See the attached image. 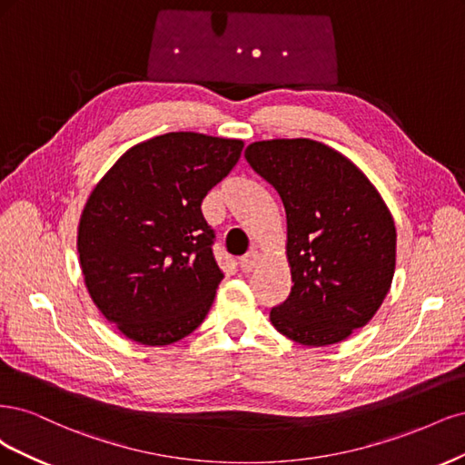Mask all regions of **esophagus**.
Wrapping results in <instances>:
<instances>
[{"instance_id":"esophagus-1","label":"esophagus","mask_w":465,"mask_h":465,"mask_svg":"<svg viewBox=\"0 0 465 465\" xmlns=\"http://www.w3.org/2000/svg\"><path fill=\"white\" fill-rule=\"evenodd\" d=\"M259 262H261V254L257 251H249L245 257L239 259V268H242L243 272H252Z\"/></svg>"}]
</instances>
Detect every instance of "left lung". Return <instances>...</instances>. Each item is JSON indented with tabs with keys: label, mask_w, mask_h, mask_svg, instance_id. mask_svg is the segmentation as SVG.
<instances>
[{
	"label": "left lung",
	"mask_w": 465,
	"mask_h": 465,
	"mask_svg": "<svg viewBox=\"0 0 465 465\" xmlns=\"http://www.w3.org/2000/svg\"><path fill=\"white\" fill-rule=\"evenodd\" d=\"M245 158L286 208L293 286L271 322L309 348L346 340L394 278L396 226L381 193L350 158L311 139L252 143Z\"/></svg>",
	"instance_id": "1"
}]
</instances>
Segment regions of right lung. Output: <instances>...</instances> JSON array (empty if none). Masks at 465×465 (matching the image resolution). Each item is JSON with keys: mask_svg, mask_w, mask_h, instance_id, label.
Here are the masks:
<instances>
[{"mask_svg": "<svg viewBox=\"0 0 465 465\" xmlns=\"http://www.w3.org/2000/svg\"><path fill=\"white\" fill-rule=\"evenodd\" d=\"M243 141L179 131L134 144L88 197L79 262L94 305L125 338L170 346L208 314L223 274L201 204Z\"/></svg>", "mask_w": 465, "mask_h": 465, "instance_id": "add662e5", "label": "right lung"}]
</instances>
